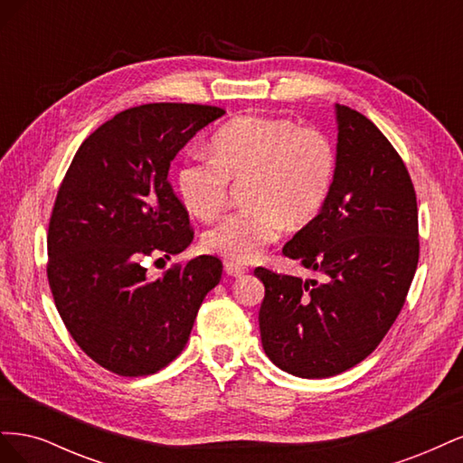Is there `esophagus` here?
Returning a JSON list of instances; mask_svg holds the SVG:
<instances>
[{
  "instance_id": "obj_1",
  "label": "esophagus",
  "mask_w": 463,
  "mask_h": 463,
  "mask_svg": "<svg viewBox=\"0 0 463 463\" xmlns=\"http://www.w3.org/2000/svg\"><path fill=\"white\" fill-rule=\"evenodd\" d=\"M223 270H226L228 276H243L247 272V266L240 264V262H233V260H226L223 262Z\"/></svg>"
}]
</instances>
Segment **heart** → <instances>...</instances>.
<instances>
[{"label": "heart", "mask_w": 463, "mask_h": 463, "mask_svg": "<svg viewBox=\"0 0 463 463\" xmlns=\"http://www.w3.org/2000/svg\"><path fill=\"white\" fill-rule=\"evenodd\" d=\"M335 179V148L317 129L278 118L241 116L213 138V156H191L175 174L179 199L194 218L226 206L232 181L245 184L250 208L232 213L203 235V247L250 262L289 228L309 223L326 204Z\"/></svg>", "instance_id": "obj_1"}]
</instances>
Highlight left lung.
Returning <instances> with one entry per match:
<instances>
[{
	"instance_id": "8db88e82",
	"label": "left lung",
	"mask_w": 463,
	"mask_h": 463,
	"mask_svg": "<svg viewBox=\"0 0 463 463\" xmlns=\"http://www.w3.org/2000/svg\"><path fill=\"white\" fill-rule=\"evenodd\" d=\"M335 179L326 204L282 253L326 282L257 269L264 354L282 371L326 378L383 342L419 260L417 199L400 154L359 111L335 104Z\"/></svg>"
}]
</instances>
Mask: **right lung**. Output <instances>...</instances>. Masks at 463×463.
Returning <instances> with one entry per match:
<instances>
[{
    "instance_id": "add662e5",
    "label": "right lung",
    "mask_w": 463,
    "mask_h": 463,
    "mask_svg": "<svg viewBox=\"0 0 463 463\" xmlns=\"http://www.w3.org/2000/svg\"><path fill=\"white\" fill-rule=\"evenodd\" d=\"M226 111L145 104L100 125L75 154L48 230V282L63 325L98 365L152 374L185 347L222 262L201 255L150 279L146 259L193 241L185 206L167 181L191 138Z\"/></svg>"
}]
</instances>
